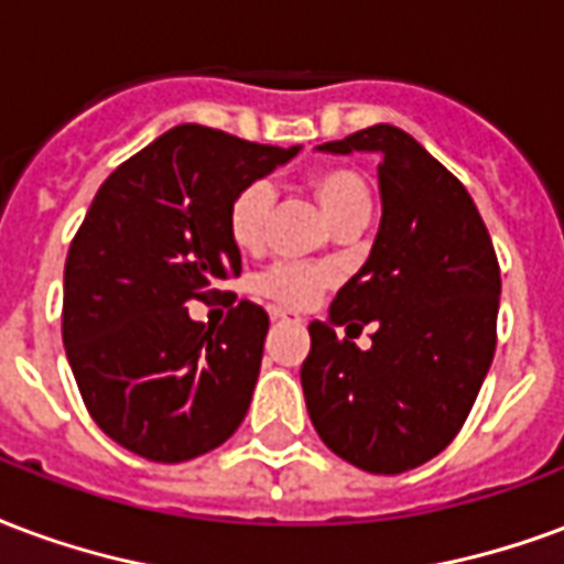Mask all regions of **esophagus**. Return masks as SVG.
Here are the masks:
<instances>
[{
  "instance_id": "obj_1",
  "label": "esophagus",
  "mask_w": 564,
  "mask_h": 564,
  "mask_svg": "<svg viewBox=\"0 0 564 564\" xmlns=\"http://www.w3.org/2000/svg\"><path fill=\"white\" fill-rule=\"evenodd\" d=\"M271 319H274V323H290L293 316L286 314V311H278V307H274V311H271Z\"/></svg>"
}]
</instances>
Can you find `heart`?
<instances>
[{"instance_id":"1","label":"heart","mask_w":564,"mask_h":564,"mask_svg":"<svg viewBox=\"0 0 564 564\" xmlns=\"http://www.w3.org/2000/svg\"><path fill=\"white\" fill-rule=\"evenodd\" d=\"M307 191L323 208V215L332 220V227L349 218H367L370 215V185L356 166L332 164L319 166L307 176ZM271 208V187L265 182H250L229 199L227 232L239 250L262 248L265 241V220ZM332 283V271L304 262H278L257 278V293L281 307H311L323 290Z\"/></svg>"}]
</instances>
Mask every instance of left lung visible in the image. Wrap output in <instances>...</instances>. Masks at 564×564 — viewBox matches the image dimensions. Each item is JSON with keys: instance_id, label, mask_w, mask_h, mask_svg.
Instances as JSON below:
<instances>
[{"instance_id": "1", "label": "left lung", "mask_w": 564, "mask_h": 564, "mask_svg": "<svg viewBox=\"0 0 564 564\" xmlns=\"http://www.w3.org/2000/svg\"><path fill=\"white\" fill-rule=\"evenodd\" d=\"M319 149L382 158V224L328 323L307 325L304 400L337 457L373 475L406 473L452 445L481 391L496 352L499 260L469 191L406 131L373 124ZM367 322L375 346L358 350L348 337Z\"/></svg>"}]
</instances>
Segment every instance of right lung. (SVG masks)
<instances>
[{"label": "right lung", "mask_w": 564, "mask_h": 564, "mask_svg": "<svg viewBox=\"0 0 564 564\" xmlns=\"http://www.w3.org/2000/svg\"><path fill=\"white\" fill-rule=\"evenodd\" d=\"M302 145H262L176 124L98 187L65 260L62 340L83 403L112 442L185 463L239 431L260 377L269 314L239 302L194 323L241 274L229 199Z\"/></svg>", "instance_id": "add662e5"}]
</instances>
